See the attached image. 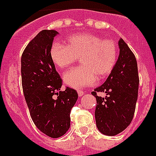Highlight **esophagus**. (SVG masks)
I'll use <instances>...</instances> for the list:
<instances>
[{"label": "esophagus", "mask_w": 156, "mask_h": 156, "mask_svg": "<svg viewBox=\"0 0 156 156\" xmlns=\"http://www.w3.org/2000/svg\"><path fill=\"white\" fill-rule=\"evenodd\" d=\"M77 93H78V95H79V97H82L84 94V91H77Z\"/></svg>", "instance_id": "obj_1"}]
</instances>
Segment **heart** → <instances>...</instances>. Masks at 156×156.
<instances>
[{
    "label": "heart",
    "mask_w": 156,
    "mask_h": 156,
    "mask_svg": "<svg viewBox=\"0 0 156 156\" xmlns=\"http://www.w3.org/2000/svg\"><path fill=\"white\" fill-rule=\"evenodd\" d=\"M118 46L114 40L102 39L89 32L73 34L66 45L55 42L50 48V58L60 69L68 68L80 58V66L64 74L68 87L81 89L103 79L113 71L118 60Z\"/></svg>",
    "instance_id": "1"
}]
</instances>
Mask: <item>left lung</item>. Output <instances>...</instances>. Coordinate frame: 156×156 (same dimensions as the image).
I'll return each instance as SVG.
<instances>
[{"mask_svg":"<svg viewBox=\"0 0 156 156\" xmlns=\"http://www.w3.org/2000/svg\"><path fill=\"white\" fill-rule=\"evenodd\" d=\"M119 56L105 83L91 92L96 98L94 111L96 126L99 132L115 136L126 129L133 118L137 101L139 75L133 53L122 38L118 41ZM97 92H105L102 98Z\"/></svg>","mask_w":156,"mask_h":156,"instance_id":"left-lung-1","label":"left lung"}]
</instances>
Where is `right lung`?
<instances>
[{"label":"right lung","instance_id":"1","mask_svg":"<svg viewBox=\"0 0 156 156\" xmlns=\"http://www.w3.org/2000/svg\"><path fill=\"white\" fill-rule=\"evenodd\" d=\"M57 30L40 31L21 57L23 91L30 117L40 131L52 138L63 136L70 127V113L78 98L76 90L61 91L62 80L50 58Z\"/></svg>","mask_w":156,"mask_h":156}]
</instances>
